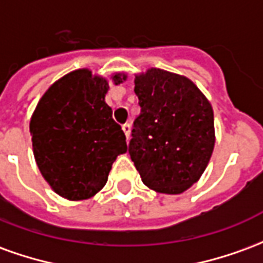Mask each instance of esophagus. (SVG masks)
I'll list each match as a JSON object with an SVG mask.
<instances>
[{"mask_svg":"<svg viewBox=\"0 0 263 263\" xmlns=\"http://www.w3.org/2000/svg\"><path fill=\"white\" fill-rule=\"evenodd\" d=\"M122 131L125 134L126 139H129V135H131V125H129V124H124V125H122Z\"/></svg>","mask_w":263,"mask_h":263,"instance_id":"1","label":"esophagus"}]
</instances>
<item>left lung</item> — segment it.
I'll list each match as a JSON object with an SVG mask.
<instances>
[{
	"instance_id": "8db88e82",
	"label": "left lung",
	"mask_w": 263,
	"mask_h": 263,
	"mask_svg": "<svg viewBox=\"0 0 263 263\" xmlns=\"http://www.w3.org/2000/svg\"><path fill=\"white\" fill-rule=\"evenodd\" d=\"M141 114L128 152L143 184L180 194L203 175L215 142L209 100L187 77L149 69L135 77Z\"/></svg>"
}]
</instances>
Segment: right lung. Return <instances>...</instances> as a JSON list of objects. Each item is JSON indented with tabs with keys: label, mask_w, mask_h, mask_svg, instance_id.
<instances>
[{
	"label": "right lung",
	"mask_w": 263,
	"mask_h": 263,
	"mask_svg": "<svg viewBox=\"0 0 263 263\" xmlns=\"http://www.w3.org/2000/svg\"><path fill=\"white\" fill-rule=\"evenodd\" d=\"M115 84L126 76L117 73ZM108 81L87 69L54 81L39 100L29 124L33 155L45 180L67 200H86L105 186L125 134L105 103Z\"/></svg>",
	"instance_id": "right-lung-1"
}]
</instances>
